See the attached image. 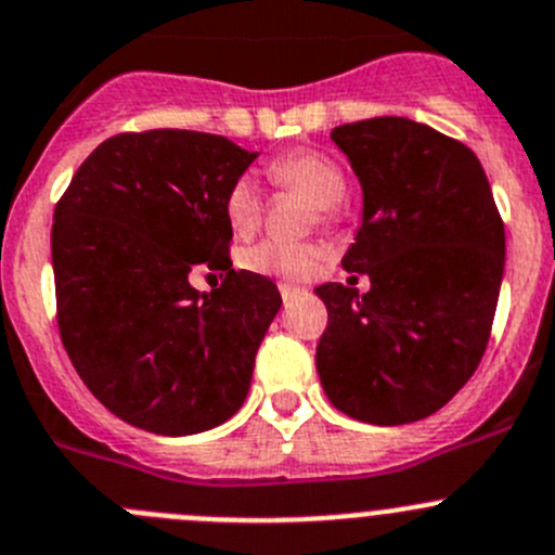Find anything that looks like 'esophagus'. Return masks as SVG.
<instances>
[{"instance_id": "esophagus-1", "label": "esophagus", "mask_w": 555, "mask_h": 555, "mask_svg": "<svg viewBox=\"0 0 555 555\" xmlns=\"http://www.w3.org/2000/svg\"><path fill=\"white\" fill-rule=\"evenodd\" d=\"M279 293H282L284 304H289V300L300 293V287H295V284H279Z\"/></svg>"}]
</instances>
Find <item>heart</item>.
Instances as JSON below:
<instances>
[{
	"instance_id": "heart-1",
	"label": "heart",
	"mask_w": 555,
	"mask_h": 555,
	"mask_svg": "<svg viewBox=\"0 0 555 555\" xmlns=\"http://www.w3.org/2000/svg\"><path fill=\"white\" fill-rule=\"evenodd\" d=\"M271 179L276 184L298 190L314 203L320 211L331 214L347 195V176L331 157L317 152L289 154L271 165ZM260 190L251 176L233 181L224 197V217L235 235H246L260 222ZM322 251L311 244H289V241L268 238L249 246L241 255V266L251 273L276 279H306L314 273Z\"/></svg>"
}]
</instances>
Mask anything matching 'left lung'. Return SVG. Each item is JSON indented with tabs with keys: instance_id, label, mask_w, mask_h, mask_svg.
<instances>
[{
	"instance_id": "left-lung-1",
	"label": "left lung",
	"mask_w": 555,
	"mask_h": 555,
	"mask_svg": "<svg viewBox=\"0 0 555 555\" xmlns=\"http://www.w3.org/2000/svg\"><path fill=\"white\" fill-rule=\"evenodd\" d=\"M331 141L363 192L341 266L365 273L371 289H314L327 306L317 344L322 390L354 421H423L486 352L504 276L502 217L475 152L428 124L365 118L336 127Z\"/></svg>"
}]
</instances>
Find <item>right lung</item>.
I'll use <instances>...</instances> for the list:
<instances>
[{"mask_svg": "<svg viewBox=\"0 0 555 555\" xmlns=\"http://www.w3.org/2000/svg\"><path fill=\"white\" fill-rule=\"evenodd\" d=\"M257 152L222 134L149 129L107 138L53 211L62 344L124 423L190 437L246 401L255 354L282 309L268 276L235 271L224 197ZM192 267L223 276L201 294Z\"/></svg>", "mask_w": 555, "mask_h": 555, "instance_id": "1", "label": "right lung"}]
</instances>
